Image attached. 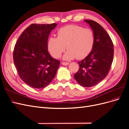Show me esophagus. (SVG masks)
Segmentation results:
<instances>
[{
    "label": "esophagus",
    "mask_w": 129,
    "mask_h": 129,
    "mask_svg": "<svg viewBox=\"0 0 129 129\" xmlns=\"http://www.w3.org/2000/svg\"><path fill=\"white\" fill-rule=\"evenodd\" d=\"M62 64L63 65V66H67V65L69 64V63H68V62H62Z\"/></svg>",
    "instance_id": "obj_1"
}]
</instances>
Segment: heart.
I'll list each match as a JSON object with an SVG mask.
<instances>
[{
    "instance_id": "obj_1",
    "label": "heart",
    "mask_w": 129,
    "mask_h": 129,
    "mask_svg": "<svg viewBox=\"0 0 129 129\" xmlns=\"http://www.w3.org/2000/svg\"><path fill=\"white\" fill-rule=\"evenodd\" d=\"M92 31L77 25H68L60 28L57 37H50L47 42L49 53L55 58H59L66 48L68 49L63 56L64 60L76 57L79 60L87 57L94 44Z\"/></svg>"
}]
</instances>
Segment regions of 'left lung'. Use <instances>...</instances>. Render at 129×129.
Segmentation results:
<instances>
[{"mask_svg":"<svg viewBox=\"0 0 129 129\" xmlns=\"http://www.w3.org/2000/svg\"><path fill=\"white\" fill-rule=\"evenodd\" d=\"M84 21L93 31L94 44L89 55L78 62L80 68L74 76L82 86L91 87L107 76L114 58V45L106 30L99 24L91 20Z\"/></svg>","mask_w":129,"mask_h":129,"instance_id":"1","label":"left lung"}]
</instances>
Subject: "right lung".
Listing matches in <instances>:
<instances>
[{
  "label": "right lung",
  "instance_id": "1",
  "mask_svg": "<svg viewBox=\"0 0 129 129\" xmlns=\"http://www.w3.org/2000/svg\"><path fill=\"white\" fill-rule=\"evenodd\" d=\"M57 24L29 26L15 44L13 61L20 79L37 89L45 88L55 77L60 62L48 52L47 42Z\"/></svg>",
  "mask_w": 129,
  "mask_h": 129
}]
</instances>
